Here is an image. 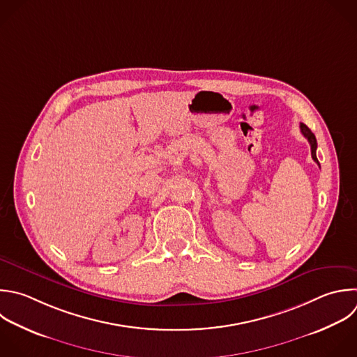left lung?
<instances>
[{
    "instance_id": "8db88e82",
    "label": "left lung",
    "mask_w": 357,
    "mask_h": 357,
    "mask_svg": "<svg viewBox=\"0 0 357 357\" xmlns=\"http://www.w3.org/2000/svg\"><path fill=\"white\" fill-rule=\"evenodd\" d=\"M300 131H301V134L307 138V141L310 142V146H311V158H312V160L319 166V162H318V159H317V155H315V152H317V139H315V135L311 132V130L305 126V124H303V123H300ZM321 167V166H319Z\"/></svg>"
}]
</instances>
